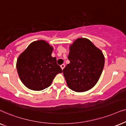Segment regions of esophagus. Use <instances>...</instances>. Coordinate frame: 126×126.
<instances>
[{
  "instance_id": "esophagus-1",
  "label": "esophagus",
  "mask_w": 126,
  "mask_h": 126,
  "mask_svg": "<svg viewBox=\"0 0 126 126\" xmlns=\"http://www.w3.org/2000/svg\"><path fill=\"white\" fill-rule=\"evenodd\" d=\"M60 67H61V68L62 70L64 69V68L65 67V64H62L61 66H60Z\"/></svg>"
}]
</instances>
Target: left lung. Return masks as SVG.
<instances>
[{
  "label": "left lung",
  "mask_w": 126,
  "mask_h": 126,
  "mask_svg": "<svg viewBox=\"0 0 126 126\" xmlns=\"http://www.w3.org/2000/svg\"><path fill=\"white\" fill-rule=\"evenodd\" d=\"M69 64L63 70L67 85L76 92H83L95 86L103 71L105 58L91 41L78 38L70 46Z\"/></svg>",
  "instance_id": "left-lung-1"
}]
</instances>
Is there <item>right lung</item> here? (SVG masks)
I'll return each mask as SVG.
<instances>
[{
    "mask_svg": "<svg viewBox=\"0 0 126 126\" xmlns=\"http://www.w3.org/2000/svg\"><path fill=\"white\" fill-rule=\"evenodd\" d=\"M53 49L44 40L30 44L17 59L16 67L20 79L29 89L40 91L51 85L62 68L56 58L51 56Z\"/></svg>",
    "mask_w": 126,
    "mask_h": 126,
    "instance_id": "1",
    "label": "right lung"
}]
</instances>
